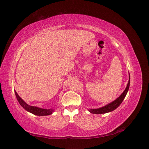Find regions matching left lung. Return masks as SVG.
I'll use <instances>...</instances> for the list:
<instances>
[{
  "label": "left lung",
  "instance_id": "left-lung-1",
  "mask_svg": "<svg viewBox=\"0 0 149 149\" xmlns=\"http://www.w3.org/2000/svg\"><path fill=\"white\" fill-rule=\"evenodd\" d=\"M129 86H130V75H129V80L128 84L127 85V87L125 89L123 93V94L118 97L117 98L115 101L113 102H112L109 103V104H107L105 106L102 107L101 108H99V109H90L89 112H91L93 114H104L107 113V112H111L112 111H114L116 109L117 107H119V105L123 102V101L124 100V98L126 96V94L127 93V91L129 88Z\"/></svg>",
  "mask_w": 149,
  "mask_h": 149
}]
</instances>
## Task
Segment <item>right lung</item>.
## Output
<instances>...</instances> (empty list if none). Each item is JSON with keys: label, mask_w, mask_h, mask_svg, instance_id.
<instances>
[{"label": "right lung", "mask_w": 149, "mask_h": 149, "mask_svg": "<svg viewBox=\"0 0 149 149\" xmlns=\"http://www.w3.org/2000/svg\"><path fill=\"white\" fill-rule=\"evenodd\" d=\"M15 93L16 97L18 101H19V102L20 103V104L23 107L26 111L31 112V113L37 116H48V115L52 114V112H53V110L52 109H42V108H39L37 107L29 106L25 101H24V100H22V99L19 97V96L18 95L15 91Z\"/></svg>", "instance_id": "add662e5"}]
</instances>
